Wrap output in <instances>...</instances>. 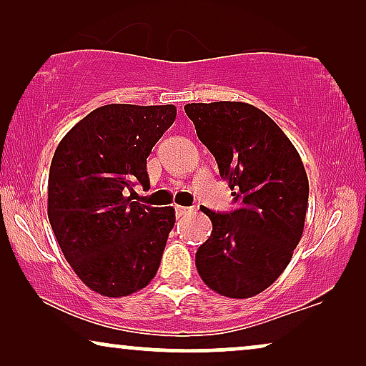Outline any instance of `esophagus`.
Segmentation results:
<instances>
[{"label": "esophagus", "instance_id": "1", "mask_svg": "<svg viewBox=\"0 0 366 366\" xmlns=\"http://www.w3.org/2000/svg\"><path fill=\"white\" fill-rule=\"evenodd\" d=\"M174 212H177L178 217H187V214L193 213V208H188V207H174Z\"/></svg>", "mask_w": 366, "mask_h": 366}]
</instances>
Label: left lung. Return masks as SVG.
I'll use <instances>...</instances> for the list:
<instances>
[{
	"instance_id": "obj_1",
	"label": "left lung",
	"mask_w": 366,
	"mask_h": 366,
	"mask_svg": "<svg viewBox=\"0 0 366 366\" xmlns=\"http://www.w3.org/2000/svg\"><path fill=\"white\" fill-rule=\"evenodd\" d=\"M184 112L218 163L238 208L214 213L197 252L208 288L228 298H252L288 267L303 234L308 177L282 128L262 109L242 102L188 103Z\"/></svg>"
}]
</instances>
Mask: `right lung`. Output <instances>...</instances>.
<instances>
[{
  "label": "right lung",
  "instance_id": "right-lung-1",
  "mask_svg": "<svg viewBox=\"0 0 366 366\" xmlns=\"http://www.w3.org/2000/svg\"><path fill=\"white\" fill-rule=\"evenodd\" d=\"M174 118L173 104H104L54 152L49 223L73 272L103 297H128L158 272L174 209L132 202L128 192L137 183L149 187L147 158Z\"/></svg>",
  "mask_w": 366,
  "mask_h": 366
}]
</instances>
